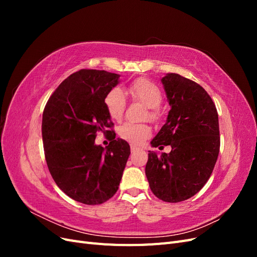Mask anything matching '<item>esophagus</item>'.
Listing matches in <instances>:
<instances>
[{
  "instance_id": "1",
  "label": "esophagus",
  "mask_w": 257,
  "mask_h": 257,
  "mask_svg": "<svg viewBox=\"0 0 257 257\" xmlns=\"http://www.w3.org/2000/svg\"><path fill=\"white\" fill-rule=\"evenodd\" d=\"M139 150H141V149H139L138 147H136L134 145H131V151H132V153H135V152H137Z\"/></svg>"
}]
</instances>
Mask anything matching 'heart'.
I'll return each instance as SVG.
<instances>
[{
	"label": "heart",
	"instance_id": "1",
	"mask_svg": "<svg viewBox=\"0 0 257 257\" xmlns=\"http://www.w3.org/2000/svg\"><path fill=\"white\" fill-rule=\"evenodd\" d=\"M128 93L133 100H137L148 107L147 118L157 121L160 118L159 106L162 103V92L154 82L146 78H139L128 85ZM105 107L110 118L119 121L122 119L126 107V98L121 89L114 88L107 93L104 98ZM119 135L124 141L134 146L142 145L151 135V127L148 124L126 122L119 128Z\"/></svg>",
	"mask_w": 257,
	"mask_h": 257
}]
</instances>
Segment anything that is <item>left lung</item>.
Instances as JSON below:
<instances>
[{"label":"left lung","mask_w":257,"mask_h":257,"mask_svg":"<svg viewBox=\"0 0 257 257\" xmlns=\"http://www.w3.org/2000/svg\"><path fill=\"white\" fill-rule=\"evenodd\" d=\"M172 107L152 147L170 145L168 154L149 151L146 176L152 193L179 203L198 193L212 174L220 152L219 116L206 90L179 74L162 78Z\"/></svg>","instance_id":"obj_1"}]
</instances>
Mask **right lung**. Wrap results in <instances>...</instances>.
Segmentation results:
<instances>
[{"mask_svg": "<svg viewBox=\"0 0 257 257\" xmlns=\"http://www.w3.org/2000/svg\"><path fill=\"white\" fill-rule=\"evenodd\" d=\"M119 77L80 69L59 85L43 112L42 135L49 172L67 196L84 205L103 204L114 195L131 154L125 141L114 139L113 123L104 103ZM99 130L112 133L106 148L95 145Z\"/></svg>", "mask_w": 257, "mask_h": 257, "instance_id": "add662e5", "label": "right lung"}]
</instances>
